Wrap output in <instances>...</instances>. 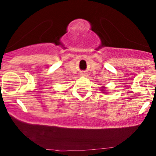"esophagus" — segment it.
Listing matches in <instances>:
<instances>
[{
	"label": "esophagus",
	"instance_id": "obj_1",
	"mask_svg": "<svg viewBox=\"0 0 156 156\" xmlns=\"http://www.w3.org/2000/svg\"><path fill=\"white\" fill-rule=\"evenodd\" d=\"M80 76H86V74H85V73H81V74H80Z\"/></svg>",
	"mask_w": 156,
	"mask_h": 156
}]
</instances>
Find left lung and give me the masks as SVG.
<instances>
[{
  "mask_svg": "<svg viewBox=\"0 0 156 156\" xmlns=\"http://www.w3.org/2000/svg\"><path fill=\"white\" fill-rule=\"evenodd\" d=\"M101 91L103 93H104V94H108V93L106 92V87H101Z\"/></svg>",
  "mask_w": 156,
  "mask_h": 156,
  "instance_id": "1",
  "label": "left lung"
}]
</instances>
